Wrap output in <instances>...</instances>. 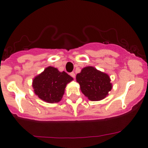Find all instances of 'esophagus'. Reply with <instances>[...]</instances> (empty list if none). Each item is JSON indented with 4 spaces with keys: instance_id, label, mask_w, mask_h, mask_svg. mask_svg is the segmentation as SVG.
<instances>
[{
    "instance_id": "1",
    "label": "esophagus",
    "mask_w": 148,
    "mask_h": 148,
    "mask_svg": "<svg viewBox=\"0 0 148 148\" xmlns=\"http://www.w3.org/2000/svg\"><path fill=\"white\" fill-rule=\"evenodd\" d=\"M70 75H71L73 78H75V73L74 72H71L70 73Z\"/></svg>"
}]
</instances>
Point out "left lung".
<instances>
[{
	"label": "left lung",
	"mask_w": 148,
	"mask_h": 148,
	"mask_svg": "<svg viewBox=\"0 0 148 148\" xmlns=\"http://www.w3.org/2000/svg\"><path fill=\"white\" fill-rule=\"evenodd\" d=\"M76 79L82 92L92 101L103 100L112 88L109 76L94 67L82 69L81 72L77 74Z\"/></svg>",
	"instance_id": "1"
}]
</instances>
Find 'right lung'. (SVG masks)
<instances>
[{"label": "right lung", "instance_id": "right-lung-1", "mask_svg": "<svg viewBox=\"0 0 148 148\" xmlns=\"http://www.w3.org/2000/svg\"><path fill=\"white\" fill-rule=\"evenodd\" d=\"M73 80L68 74L60 72L56 68L49 66L33 79L32 87L41 100L47 103H58L64 94L66 84Z\"/></svg>", "mask_w": 148, "mask_h": 148}]
</instances>
